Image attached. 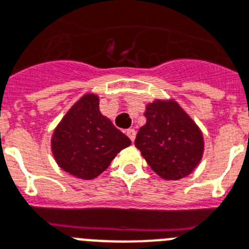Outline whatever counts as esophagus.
Here are the masks:
<instances>
[{
    "instance_id": "34e87169",
    "label": "esophagus",
    "mask_w": 249,
    "mask_h": 249,
    "mask_svg": "<svg viewBox=\"0 0 249 249\" xmlns=\"http://www.w3.org/2000/svg\"><path fill=\"white\" fill-rule=\"evenodd\" d=\"M126 135H128L129 138H130L131 142H134V139H135V130H134V129H128V130H126Z\"/></svg>"
}]
</instances>
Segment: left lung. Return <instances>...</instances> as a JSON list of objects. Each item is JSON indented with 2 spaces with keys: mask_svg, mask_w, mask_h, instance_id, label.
<instances>
[{
  "mask_svg": "<svg viewBox=\"0 0 249 249\" xmlns=\"http://www.w3.org/2000/svg\"><path fill=\"white\" fill-rule=\"evenodd\" d=\"M135 147L151 169L166 180H178L195 170L203 152V138L197 125L174 101H156L145 111Z\"/></svg>",
  "mask_w": 249,
  "mask_h": 249,
  "instance_id": "8db88e82",
  "label": "left lung"
}]
</instances>
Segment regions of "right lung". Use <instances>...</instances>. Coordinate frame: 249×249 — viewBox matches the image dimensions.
<instances>
[{
    "mask_svg": "<svg viewBox=\"0 0 249 249\" xmlns=\"http://www.w3.org/2000/svg\"><path fill=\"white\" fill-rule=\"evenodd\" d=\"M98 97L86 94L54 129L52 152L62 170L79 179L105 171L130 139L100 112Z\"/></svg>",
    "mask_w": 249,
    "mask_h": 249,
    "instance_id": "add662e5",
    "label": "right lung"
}]
</instances>
